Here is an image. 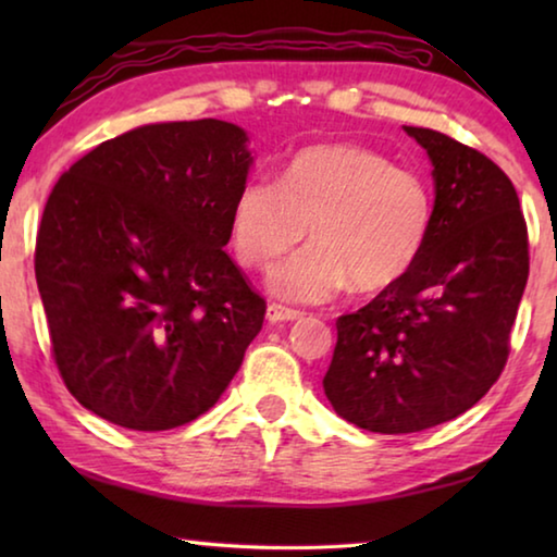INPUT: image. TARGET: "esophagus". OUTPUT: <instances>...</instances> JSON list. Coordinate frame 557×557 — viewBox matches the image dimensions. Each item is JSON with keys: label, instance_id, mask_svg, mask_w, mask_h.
Masks as SVG:
<instances>
[{"label": "esophagus", "instance_id": "34e87169", "mask_svg": "<svg viewBox=\"0 0 557 557\" xmlns=\"http://www.w3.org/2000/svg\"><path fill=\"white\" fill-rule=\"evenodd\" d=\"M301 312H297V309H289V307H282V305H268V322L270 324H280V322H295V319H299Z\"/></svg>", "mask_w": 557, "mask_h": 557}]
</instances>
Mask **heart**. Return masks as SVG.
I'll list each match as a JSON object with an SVG mask.
<instances>
[{
  "label": "heart",
  "mask_w": 557,
  "mask_h": 557,
  "mask_svg": "<svg viewBox=\"0 0 557 557\" xmlns=\"http://www.w3.org/2000/svg\"><path fill=\"white\" fill-rule=\"evenodd\" d=\"M432 223L425 178L348 143L299 149L280 182L248 178L231 209L235 256L252 268L285 256L309 228L314 243L268 275V289L287 301L395 287L420 260Z\"/></svg>",
  "instance_id": "b5f03b06"
}]
</instances>
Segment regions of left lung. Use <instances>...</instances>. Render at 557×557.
Here are the masks:
<instances>
[{
    "label": "left lung",
    "instance_id": "1",
    "mask_svg": "<svg viewBox=\"0 0 557 557\" xmlns=\"http://www.w3.org/2000/svg\"><path fill=\"white\" fill-rule=\"evenodd\" d=\"M403 129L432 164L435 223L398 285L338 317L322 381L344 420L381 435L442 425L484 398L504 371L528 280L511 178L442 132Z\"/></svg>",
    "mask_w": 557,
    "mask_h": 557
}]
</instances>
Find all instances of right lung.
<instances>
[{
	"label": "right lung",
	"mask_w": 557,
	"mask_h": 557,
	"mask_svg": "<svg viewBox=\"0 0 557 557\" xmlns=\"http://www.w3.org/2000/svg\"><path fill=\"white\" fill-rule=\"evenodd\" d=\"M248 143L213 117L152 122L78 159L46 201L34 265L53 358L112 425L196 420L262 329L265 299L223 250Z\"/></svg>",
	"instance_id": "obj_1"
}]
</instances>
